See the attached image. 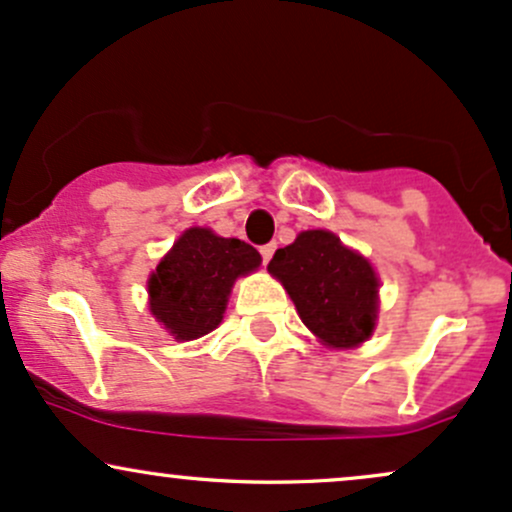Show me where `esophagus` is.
I'll use <instances>...</instances> for the list:
<instances>
[{"instance_id":"1","label":"esophagus","mask_w":512,"mask_h":512,"mask_svg":"<svg viewBox=\"0 0 512 512\" xmlns=\"http://www.w3.org/2000/svg\"><path fill=\"white\" fill-rule=\"evenodd\" d=\"M273 251H275V244H266V246H261V258H263V263L271 261Z\"/></svg>"}]
</instances>
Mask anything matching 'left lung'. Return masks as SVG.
<instances>
[{"label": "left lung", "instance_id": "left-lung-1", "mask_svg": "<svg viewBox=\"0 0 512 512\" xmlns=\"http://www.w3.org/2000/svg\"><path fill=\"white\" fill-rule=\"evenodd\" d=\"M268 271L285 285L297 314L331 348H353L372 336L377 275L336 234L309 229L275 251Z\"/></svg>", "mask_w": 512, "mask_h": 512}]
</instances>
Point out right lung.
I'll list each match as a JSON object with an SVG mask.
<instances>
[{
    "mask_svg": "<svg viewBox=\"0 0 512 512\" xmlns=\"http://www.w3.org/2000/svg\"><path fill=\"white\" fill-rule=\"evenodd\" d=\"M261 266V254L241 239L193 227L149 278V309L179 341L205 336L222 321L234 280Z\"/></svg>",
    "mask_w": 512,
    "mask_h": 512,
    "instance_id": "1",
    "label": "right lung"
}]
</instances>
